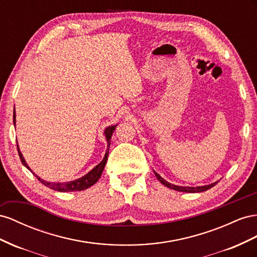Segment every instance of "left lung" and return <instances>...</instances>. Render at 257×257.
I'll use <instances>...</instances> for the list:
<instances>
[{"label":"left lung","instance_id":"obj_1","mask_svg":"<svg viewBox=\"0 0 257 257\" xmlns=\"http://www.w3.org/2000/svg\"><path fill=\"white\" fill-rule=\"evenodd\" d=\"M154 173H155L156 178L158 179V181L161 183V184H164L165 186L169 187L171 189H174V190H178V192H183V193H200V192H204V190H208L210 189L211 187H213L216 183H213V184H210V185H206V186H198V187H184V186H177V185H173V184H170V183H168L167 181H165L163 178L160 177V175L158 173H156L155 171H154Z\"/></svg>","mask_w":257,"mask_h":257}]
</instances>
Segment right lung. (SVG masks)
<instances>
[{"instance_id": "right-lung-1", "label": "right lung", "mask_w": 257, "mask_h": 257, "mask_svg": "<svg viewBox=\"0 0 257 257\" xmlns=\"http://www.w3.org/2000/svg\"><path fill=\"white\" fill-rule=\"evenodd\" d=\"M14 124H16V115H15V111H14ZM116 126H111L106 128L105 130V137H106V140H107V149L109 148V144H111V137L114 133ZM17 150H18V154H19V157H20V160L21 163H23L24 166H26L29 170L31 171L30 168H29V166L27 165L26 160L24 159L23 155H21V153L19 151V148L17 145ZM107 156H108V152L106 150V153H105V156L103 158V160L101 161V163L93 168V169L89 172L87 173L85 177L80 178L78 180H75V181H72V182H69V183H49V182H45L44 180L40 179L38 175H35L32 171V173L35 175L36 179H38L42 184H44L45 186L54 189V190H57V192H77V190H84L88 187L92 186L94 183H96L102 174V171H103L104 167H105V164H106V160H107Z\"/></svg>"}]
</instances>
